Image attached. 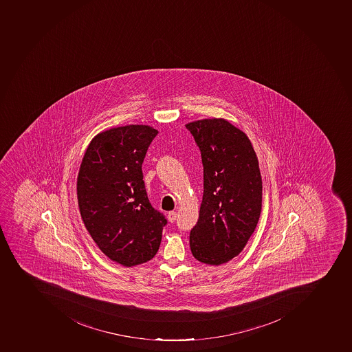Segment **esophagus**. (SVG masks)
Returning a JSON list of instances; mask_svg holds the SVG:
<instances>
[{
    "label": "esophagus",
    "instance_id": "obj_1",
    "mask_svg": "<svg viewBox=\"0 0 352 352\" xmlns=\"http://www.w3.org/2000/svg\"><path fill=\"white\" fill-rule=\"evenodd\" d=\"M167 217H168L169 222L174 223L176 221V217H177V214H176V212H169Z\"/></svg>",
    "mask_w": 352,
    "mask_h": 352
}]
</instances>
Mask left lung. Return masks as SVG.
Listing matches in <instances>:
<instances>
[{"label": "left lung", "mask_w": 352, "mask_h": 352, "mask_svg": "<svg viewBox=\"0 0 352 352\" xmlns=\"http://www.w3.org/2000/svg\"><path fill=\"white\" fill-rule=\"evenodd\" d=\"M186 128L204 167V194L189 245L196 260L221 265L243 251L260 219L258 160L246 133L226 119H201Z\"/></svg>", "instance_id": "1"}]
</instances>
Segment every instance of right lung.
<instances>
[{"label": "right lung", "mask_w": 352, "mask_h": 352, "mask_svg": "<svg viewBox=\"0 0 352 352\" xmlns=\"http://www.w3.org/2000/svg\"><path fill=\"white\" fill-rule=\"evenodd\" d=\"M157 133L147 124L101 131L80 165L77 197L85 226L102 253L126 267L156 255L167 224L142 180V162Z\"/></svg>", "instance_id": "add662e5"}]
</instances>
